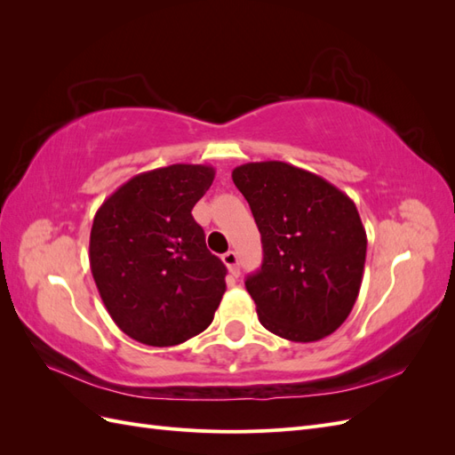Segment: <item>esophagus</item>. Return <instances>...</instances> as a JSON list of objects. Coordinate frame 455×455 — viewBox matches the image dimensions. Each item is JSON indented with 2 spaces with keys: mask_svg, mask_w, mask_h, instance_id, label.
<instances>
[{
  "mask_svg": "<svg viewBox=\"0 0 455 455\" xmlns=\"http://www.w3.org/2000/svg\"><path fill=\"white\" fill-rule=\"evenodd\" d=\"M222 259H224V264L228 266V269H229V273L231 275H239V256H237V252L235 251H228L224 256H222Z\"/></svg>",
  "mask_w": 455,
  "mask_h": 455,
  "instance_id": "obj_1",
  "label": "esophagus"
}]
</instances>
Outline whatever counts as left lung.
<instances>
[{"mask_svg": "<svg viewBox=\"0 0 455 455\" xmlns=\"http://www.w3.org/2000/svg\"><path fill=\"white\" fill-rule=\"evenodd\" d=\"M233 182L249 201L264 261L244 281L259 323L316 341L347 319L361 291L366 231L355 203L324 178L283 161L246 163Z\"/></svg>", "mask_w": 455, "mask_h": 455, "instance_id": "left-lung-1", "label": "left lung"}]
</instances>
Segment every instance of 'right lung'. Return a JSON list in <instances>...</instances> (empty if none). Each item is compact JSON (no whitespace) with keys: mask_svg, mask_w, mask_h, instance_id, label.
<instances>
[{"mask_svg":"<svg viewBox=\"0 0 455 455\" xmlns=\"http://www.w3.org/2000/svg\"><path fill=\"white\" fill-rule=\"evenodd\" d=\"M214 180L211 164L178 163L136 174L96 211L91 271L129 338L171 347L201 334L226 292V266L191 209Z\"/></svg>","mask_w":455,"mask_h":455,"instance_id":"add662e5","label":"right lung"}]
</instances>
